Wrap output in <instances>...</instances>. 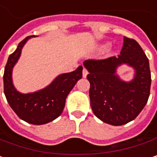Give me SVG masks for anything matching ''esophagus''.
<instances>
[{"label": "esophagus", "instance_id": "1", "mask_svg": "<svg viewBox=\"0 0 157 157\" xmlns=\"http://www.w3.org/2000/svg\"><path fill=\"white\" fill-rule=\"evenodd\" d=\"M82 75H83V77H84V78H86V77H87V75H88V70L85 69V68L83 69V71H82Z\"/></svg>", "mask_w": 157, "mask_h": 157}]
</instances>
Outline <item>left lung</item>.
<instances>
[{
	"mask_svg": "<svg viewBox=\"0 0 157 157\" xmlns=\"http://www.w3.org/2000/svg\"><path fill=\"white\" fill-rule=\"evenodd\" d=\"M127 64L135 69L131 82H124L116 75V69ZM90 83V106L95 116L112 126H122L134 120L147 103L151 72L149 61L140 45L124 37L118 57L84 61Z\"/></svg>",
	"mask_w": 157,
	"mask_h": 157,
	"instance_id": "1",
	"label": "left lung"
}]
</instances>
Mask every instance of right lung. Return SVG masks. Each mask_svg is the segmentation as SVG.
<instances>
[{
	"label": "right lung",
	"mask_w": 157,
	"mask_h": 157,
	"mask_svg": "<svg viewBox=\"0 0 157 157\" xmlns=\"http://www.w3.org/2000/svg\"><path fill=\"white\" fill-rule=\"evenodd\" d=\"M33 37L36 36H29L21 40L16 50L8 58L3 74V86L9 105L21 119L32 125H43L61 115L67 96L77 81L82 78L83 67L79 66L72 72L59 75L49 86L39 91L28 94L19 92L12 83V69L21 56L24 44Z\"/></svg>",
	"instance_id": "right-lung-1"
}]
</instances>
